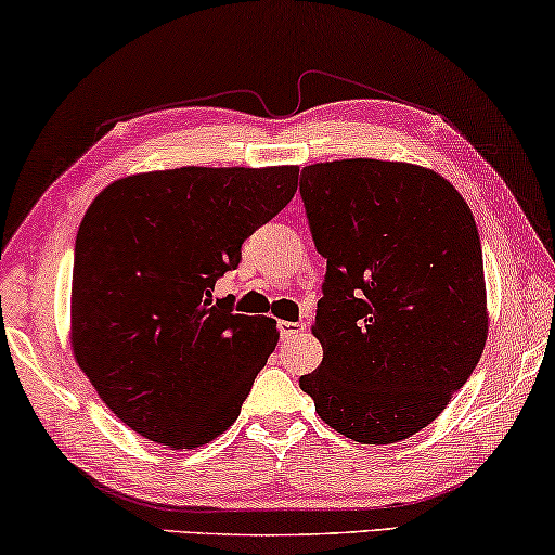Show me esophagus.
<instances>
[{
	"label": "esophagus",
	"instance_id": "esophagus-1",
	"mask_svg": "<svg viewBox=\"0 0 555 555\" xmlns=\"http://www.w3.org/2000/svg\"><path fill=\"white\" fill-rule=\"evenodd\" d=\"M298 333H304V323H296V321H279V336L281 338H296Z\"/></svg>",
	"mask_w": 555,
	"mask_h": 555
}]
</instances>
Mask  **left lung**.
<instances>
[{
    "label": "left lung",
    "mask_w": 555,
    "mask_h": 555,
    "mask_svg": "<svg viewBox=\"0 0 555 555\" xmlns=\"http://www.w3.org/2000/svg\"><path fill=\"white\" fill-rule=\"evenodd\" d=\"M298 192L325 259L323 360L298 385L336 433L400 442L439 417L487 343L477 222L450 182L408 163H315Z\"/></svg>",
    "instance_id": "8db88e82"
}]
</instances>
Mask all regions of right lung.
Listing matches in <instances>:
<instances>
[{
    "label": "right lung",
    "instance_id": "obj_1",
    "mask_svg": "<svg viewBox=\"0 0 555 555\" xmlns=\"http://www.w3.org/2000/svg\"><path fill=\"white\" fill-rule=\"evenodd\" d=\"M296 188L294 165L178 167L113 182L88 207L74 251V356L138 435L192 450L240 417L276 321L234 313L212 292Z\"/></svg>",
    "mask_w": 555,
    "mask_h": 555
}]
</instances>
